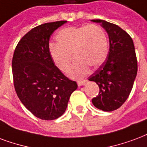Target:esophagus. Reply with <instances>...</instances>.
Returning a JSON list of instances; mask_svg holds the SVG:
<instances>
[{"mask_svg": "<svg viewBox=\"0 0 147 147\" xmlns=\"http://www.w3.org/2000/svg\"><path fill=\"white\" fill-rule=\"evenodd\" d=\"M86 80H84V81H78L77 83H78V86H83L86 83Z\"/></svg>", "mask_w": 147, "mask_h": 147, "instance_id": "34e87169", "label": "esophagus"}]
</instances>
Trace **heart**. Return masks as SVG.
Returning <instances> with one entry per match:
<instances>
[{
    "instance_id": "1",
    "label": "heart",
    "mask_w": 147,
    "mask_h": 147,
    "mask_svg": "<svg viewBox=\"0 0 147 147\" xmlns=\"http://www.w3.org/2000/svg\"><path fill=\"white\" fill-rule=\"evenodd\" d=\"M56 40L57 44H51L49 48L51 57L60 70L67 72L72 62V54L76 61L70 76L73 78L84 76L89 66L99 67L108 54L107 34L95 24L62 29Z\"/></svg>"
}]
</instances>
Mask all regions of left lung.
Instances as JSON below:
<instances>
[{"label": "left lung", "mask_w": 147, "mask_h": 147, "mask_svg": "<svg viewBox=\"0 0 147 147\" xmlns=\"http://www.w3.org/2000/svg\"><path fill=\"white\" fill-rule=\"evenodd\" d=\"M92 21L101 24L110 42L105 61L88 78L100 89L92 103L98 109L112 111L125 102L134 84L138 69L134 43L131 36L117 25L100 19Z\"/></svg>", "instance_id": "left-lung-1"}]
</instances>
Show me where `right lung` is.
Segmentation results:
<instances>
[{
	"mask_svg": "<svg viewBox=\"0 0 147 147\" xmlns=\"http://www.w3.org/2000/svg\"><path fill=\"white\" fill-rule=\"evenodd\" d=\"M67 21L40 25L19 40L12 58L15 90L19 100L32 115L54 120L65 113L69 97L76 90V81L66 77L53 61L49 40Z\"/></svg>",
	"mask_w": 147,
	"mask_h": 147,
	"instance_id": "add662e5",
	"label": "right lung"
}]
</instances>
